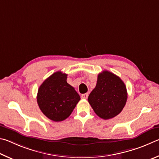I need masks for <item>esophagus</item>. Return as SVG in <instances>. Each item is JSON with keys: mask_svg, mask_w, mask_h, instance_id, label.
Instances as JSON below:
<instances>
[{"mask_svg": "<svg viewBox=\"0 0 159 159\" xmlns=\"http://www.w3.org/2000/svg\"><path fill=\"white\" fill-rule=\"evenodd\" d=\"M88 96H89V94L88 93H84V94H82V95L81 96L82 98H83V99H87L88 98Z\"/></svg>", "mask_w": 159, "mask_h": 159, "instance_id": "1", "label": "esophagus"}]
</instances>
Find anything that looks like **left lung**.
Returning <instances> with one entry per match:
<instances>
[{"instance_id":"left-lung-1","label":"left lung","mask_w":159,"mask_h":159,"mask_svg":"<svg viewBox=\"0 0 159 159\" xmlns=\"http://www.w3.org/2000/svg\"><path fill=\"white\" fill-rule=\"evenodd\" d=\"M126 87L120 77L103 70L98 75L96 87L88 101L99 117L109 119L120 113L127 101Z\"/></svg>"}]
</instances>
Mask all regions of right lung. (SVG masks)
I'll return each mask as SVG.
<instances>
[{"label":"right lung","instance_id":"obj_1","mask_svg":"<svg viewBox=\"0 0 159 159\" xmlns=\"http://www.w3.org/2000/svg\"><path fill=\"white\" fill-rule=\"evenodd\" d=\"M67 75L61 71L54 72L44 80L38 91L39 107L54 121L68 118L80 100L79 94L67 82Z\"/></svg>","mask_w":159,"mask_h":159}]
</instances>
